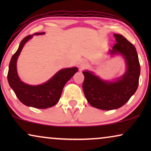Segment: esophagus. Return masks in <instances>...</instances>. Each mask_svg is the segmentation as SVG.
<instances>
[{"mask_svg": "<svg viewBox=\"0 0 151 151\" xmlns=\"http://www.w3.org/2000/svg\"><path fill=\"white\" fill-rule=\"evenodd\" d=\"M88 65V63L87 61L85 60H82L80 63L79 67L80 69H85V68L87 67Z\"/></svg>", "mask_w": 151, "mask_h": 151, "instance_id": "obj_1", "label": "esophagus"}]
</instances>
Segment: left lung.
Listing matches in <instances>:
<instances>
[{
    "instance_id": "8db88e82",
    "label": "left lung",
    "mask_w": 151,
    "mask_h": 151,
    "mask_svg": "<svg viewBox=\"0 0 151 151\" xmlns=\"http://www.w3.org/2000/svg\"><path fill=\"white\" fill-rule=\"evenodd\" d=\"M116 43L111 55L121 54L127 63V71L114 82L100 79L89 71L82 72V88L88 102L95 108L113 110L124 105L135 93L139 84L140 65L134 45L122 35L114 34Z\"/></svg>"
}]
</instances>
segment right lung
<instances>
[{
    "mask_svg": "<svg viewBox=\"0 0 151 151\" xmlns=\"http://www.w3.org/2000/svg\"><path fill=\"white\" fill-rule=\"evenodd\" d=\"M45 34V32L34 35ZM33 37L29 35L21 40L16 52L12 55L9 63L7 80L9 84L20 102L28 106L36 109H47L57 104L60 98L65 84L78 71L77 67L60 70L50 80L40 85H29L20 80L16 69V62L22 49Z\"/></svg>",
    "mask_w": 151,
    "mask_h": 151,
    "instance_id": "add662e5",
    "label": "right lung"
}]
</instances>
